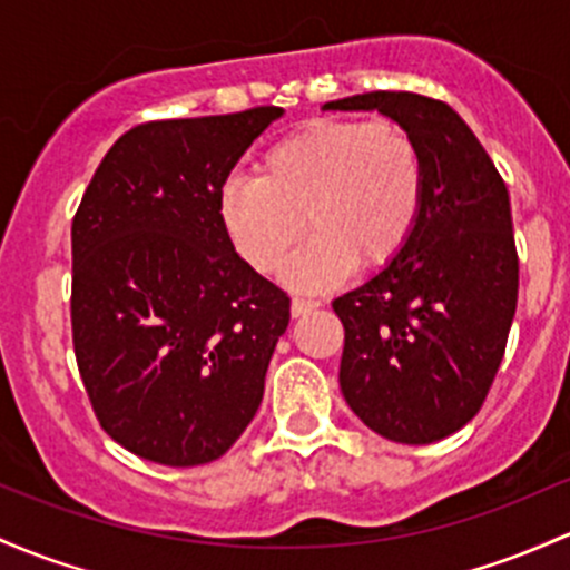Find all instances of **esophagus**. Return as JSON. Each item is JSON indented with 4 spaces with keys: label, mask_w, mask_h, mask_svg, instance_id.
I'll return each mask as SVG.
<instances>
[{
    "label": "esophagus",
    "mask_w": 570,
    "mask_h": 570,
    "mask_svg": "<svg viewBox=\"0 0 570 570\" xmlns=\"http://www.w3.org/2000/svg\"><path fill=\"white\" fill-rule=\"evenodd\" d=\"M318 308L316 299H305V297H292V316H305L311 314V311Z\"/></svg>",
    "instance_id": "34e87169"
}]
</instances>
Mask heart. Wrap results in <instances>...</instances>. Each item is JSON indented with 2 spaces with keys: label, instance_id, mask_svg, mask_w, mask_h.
<instances>
[{
  "label": "heart",
  "instance_id": "b5f03b06",
  "mask_svg": "<svg viewBox=\"0 0 570 570\" xmlns=\"http://www.w3.org/2000/svg\"><path fill=\"white\" fill-rule=\"evenodd\" d=\"M424 197L414 137L392 121H311L262 154L256 175L235 173L218 191V222L256 273L286 262V284L322 289L352 267L395 259Z\"/></svg>",
  "mask_w": 570,
  "mask_h": 570
}]
</instances>
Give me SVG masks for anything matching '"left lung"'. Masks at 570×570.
Instances as JSON below:
<instances>
[{
  "label": "left lung",
  "instance_id": "1",
  "mask_svg": "<svg viewBox=\"0 0 570 570\" xmlns=\"http://www.w3.org/2000/svg\"><path fill=\"white\" fill-rule=\"evenodd\" d=\"M322 110H379L414 137L422 156L414 233L376 275L333 299L346 330L337 381L373 433L411 446L441 441L479 414L514 322L509 191L446 102L371 91Z\"/></svg>",
  "mask_w": 570,
  "mask_h": 570
}]
</instances>
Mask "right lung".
I'll use <instances>...</instances> for the list:
<instances>
[{
  "instance_id": "1",
  "label": "right lung",
  "mask_w": 570,
  "mask_h": 570,
  "mask_svg": "<svg viewBox=\"0 0 570 570\" xmlns=\"http://www.w3.org/2000/svg\"><path fill=\"white\" fill-rule=\"evenodd\" d=\"M284 110L151 121L118 137L72 218V343L112 441L170 468L248 428L289 297L248 267L218 191Z\"/></svg>"
}]
</instances>
